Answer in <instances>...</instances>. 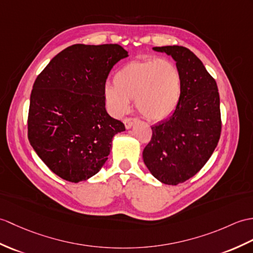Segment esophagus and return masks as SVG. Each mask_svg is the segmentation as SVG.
Returning <instances> with one entry per match:
<instances>
[{"label":"esophagus","mask_w":253,"mask_h":253,"mask_svg":"<svg viewBox=\"0 0 253 253\" xmlns=\"http://www.w3.org/2000/svg\"><path fill=\"white\" fill-rule=\"evenodd\" d=\"M136 123H137L136 119H126L124 121V124H125L126 129H130L134 124H136Z\"/></svg>","instance_id":"esophagus-1"}]
</instances>
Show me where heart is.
Masks as SVG:
<instances>
[{
	"mask_svg": "<svg viewBox=\"0 0 253 253\" xmlns=\"http://www.w3.org/2000/svg\"><path fill=\"white\" fill-rule=\"evenodd\" d=\"M114 85L105 84L103 96L110 113L120 117L130 109V100L146 119H168L181 100L182 80L177 66L158 58L131 61L117 70Z\"/></svg>",
	"mask_w": 253,
	"mask_h": 253,
	"instance_id": "1",
	"label": "heart"
}]
</instances>
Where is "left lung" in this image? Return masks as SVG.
<instances>
[{
    "label": "left lung",
    "mask_w": 253,
    "mask_h": 253,
    "mask_svg": "<svg viewBox=\"0 0 253 253\" xmlns=\"http://www.w3.org/2000/svg\"><path fill=\"white\" fill-rule=\"evenodd\" d=\"M153 50L172 57L181 74L182 92L173 114L152 127L142 156L158 181L177 185L195 175L218 145L220 96L214 79L190 49L174 45Z\"/></svg>",
    "instance_id": "left-lung-1"
}]
</instances>
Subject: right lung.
Segmentation results:
<instances>
[{"instance_id":"right-lung-1","label":"right lung","mask_w":253,"mask_h":253,"mask_svg":"<svg viewBox=\"0 0 253 253\" xmlns=\"http://www.w3.org/2000/svg\"><path fill=\"white\" fill-rule=\"evenodd\" d=\"M128 51L119 44H75L56 55L35 80L28 138L52 172L78 183L107 162L112 139L125 130L105 110L108 75Z\"/></svg>"}]
</instances>
